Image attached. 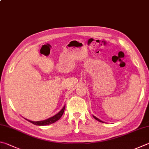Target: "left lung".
<instances>
[{
    "label": "left lung",
    "mask_w": 149,
    "mask_h": 149,
    "mask_svg": "<svg viewBox=\"0 0 149 149\" xmlns=\"http://www.w3.org/2000/svg\"><path fill=\"white\" fill-rule=\"evenodd\" d=\"M93 117H94V118H95V119H96V120H98V121H99V122H101V123H104V121H102V120H100V119H99V118H97L96 117H95V116H94V115H93Z\"/></svg>",
    "instance_id": "1"
}]
</instances>
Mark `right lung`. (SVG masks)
<instances>
[{
  "label": "right lung",
  "mask_w": 149,
  "mask_h": 149,
  "mask_svg": "<svg viewBox=\"0 0 149 149\" xmlns=\"http://www.w3.org/2000/svg\"><path fill=\"white\" fill-rule=\"evenodd\" d=\"M64 109H65V105H64V107H63L60 111H59L58 113H56L55 115L53 116L52 117H50L47 118V119H45L44 120H40V121H32L28 119H26V120H28L30 123H31L32 124H34V125H37V126H46L49 125V124H53L54 123H55L56 121H57L61 118L62 117V115H63Z\"/></svg>",
  "instance_id": "add662e5"
}]
</instances>
